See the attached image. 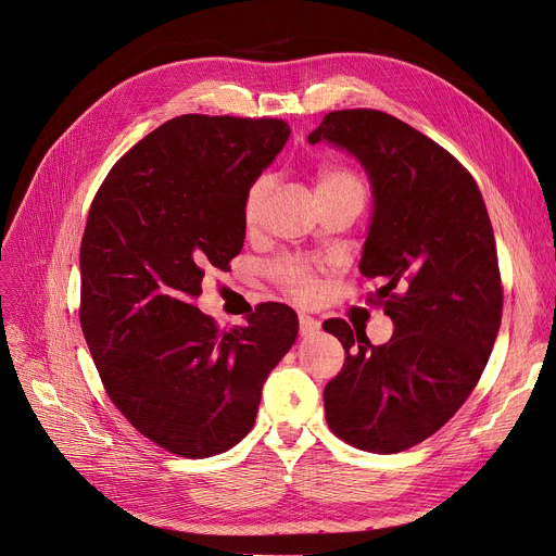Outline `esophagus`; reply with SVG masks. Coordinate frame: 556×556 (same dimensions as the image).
<instances>
[{"instance_id":"obj_1","label":"esophagus","mask_w":556,"mask_h":556,"mask_svg":"<svg viewBox=\"0 0 556 556\" xmlns=\"http://www.w3.org/2000/svg\"><path fill=\"white\" fill-rule=\"evenodd\" d=\"M319 328H321V324H319L315 317H311V315H299V332L304 334V337H311V334L319 332Z\"/></svg>"}]
</instances>
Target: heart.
<instances>
[{"mask_svg": "<svg viewBox=\"0 0 556 556\" xmlns=\"http://www.w3.org/2000/svg\"><path fill=\"white\" fill-rule=\"evenodd\" d=\"M315 188H317V197L341 192V190H357L362 194L366 192L362 179L352 170L341 168V166H321L315 177ZM270 192H273L270 175H260L257 179H252L250 186L245 188L241 213H243V224L248 228L257 226V222L262 219V213H264V206H266ZM270 275L292 299L301 301V304H308V301L317 299V294H319L317 268L304 260L283 257L270 266Z\"/></svg>", "mask_w": 556, "mask_h": 556, "instance_id": "obj_1", "label": "heart"}]
</instances>
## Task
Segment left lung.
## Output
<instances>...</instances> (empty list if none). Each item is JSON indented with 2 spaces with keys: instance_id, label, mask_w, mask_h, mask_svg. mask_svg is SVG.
<instances>
[{
  "instance_id": "8db88e82",
  "label": "left lung",
  "mask_w": 556,
  "mask_h": 556,
  "mask_svg": "<svg viewBox=\"0 0 556 556\" xmlns=\"http://www.w3.org/2000/svg\"><path fill=\"white\" fill-rule=\"evenodd\" d=\"M311 143L348 150L366 168L375 215L362 275L394 321L388 343L328 319L343 350L324 388L330 430L366 452L408 450L452 419L492 352L503 286L492 224L472 175L445 148L388 113L332 111Z\"/></svg>"
}]
</instances>
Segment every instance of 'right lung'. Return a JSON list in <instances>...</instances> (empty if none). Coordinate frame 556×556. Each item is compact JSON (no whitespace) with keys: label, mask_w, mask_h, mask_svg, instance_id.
Segmentation results:
<instances>
[{"label":"right lung","mask_w":556,"mask_h":556,"mask_svg":"<svg viewBox=\"0 0 556 556\" xmlns=\"http://www.w3.org/2000/svg\"><path fill=\"white\" fill-rule=\"evenodd\" d=\"M283 119L181 115L146 135L99 186L79 250V321L130 426L186 459L237 445L296 339L286 304L224 332L194 306L206 266L243 245V194L277 157Z\"/></svg>","instance_id":"1"}]
</instances>
